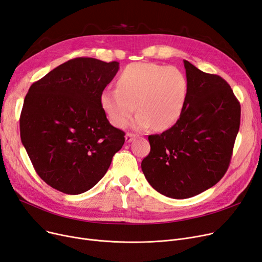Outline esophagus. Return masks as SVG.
I'll return each mask as SVG.
<instances>
[{
    "mask_svg": "<svg viewBox=\"0 0 262 262\" xmlns=\"http://www.w3.org/2000/svg\"><path fill=\"white\" fill-rule=\"evenodd\" d=\"M135 137H136V135H135V134L127 133L126 135H125V140H126V142H130Z\"/></svg>",
    "mask_w": 262,
    "mask_h": 262,
    "instance_id": "34e87169",
    "label": "esophagus"
}]
</instances>
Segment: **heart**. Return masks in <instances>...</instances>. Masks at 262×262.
Instances as JSON below:
<instances>
[{"instance_id":"heart-1","label":"heart","mask_w":262,"mask_h":262,"mask_svg":"<svg viewBox=\"0 0 262 262\" xmlns=\"http://www.w3.org/2000/svg\"><path fill=\"white\" fill-rule=\"evenodd\" d=\"M117 90H105L100 104L116 127H124L135 109L133 126L146 129L153 126L165 130L179 120L183 111L188 83L179 68L154 63H133L122 71Z\"/></svg>"}]
</instances>
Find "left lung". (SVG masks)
<instances>
[{
  "instance_id": "1",
  "label": "left lung",
  "mask_w": 262,
  "mask_h": 262,
  "mask_svg": "<svg viewBox=\"0 0 262 262\" xmlns=\"http://www.w3.org/2000/svg\"><path fill=\"white\" fill-rule=\"evenodd\" d=\"M188 91L172 127L150 135L151 150L141 169L162 195L185 199L214 186L229 167L240 128L241 105L219 75L184 60Z\"/></svg>"
}]
</instances>
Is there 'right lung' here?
<instances>
[{"label":"right lung","instance_id":"1","mask_svg":"<svg viewBox=\"0 0 262 262\" xmlns=\"http://www.w3.org/2000/svg\"><path fill=\"white\" fill-rule=\"evenodd\" d=\"M119 62L76 58L34 82L20 115V137L34 169L56 190L79 195L103 178L124 144L100 95Z\"/></svg>","mask_w":262,"mask_h":262}]
</instances>
